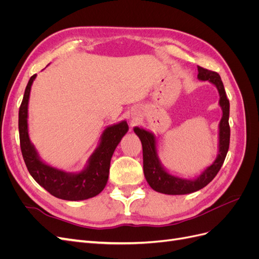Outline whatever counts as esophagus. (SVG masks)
I'll use <instances>...</instances> for the list:
<instances>
[{"mask_svg":"<svg viewBox=\"0 0 259 259\" xmlns=\"http://www.w3.org/2000/svg\"><path fill=\"white\" fill-rule=\"evenodd\" d=\"M137 121H138V117H137L136 115H133V116H132V123L134 124V123H136Z\"/></svg>","mask_w":259,"mask_h":259,"instance_id":"1","label":"esophagus"}]
</instances>
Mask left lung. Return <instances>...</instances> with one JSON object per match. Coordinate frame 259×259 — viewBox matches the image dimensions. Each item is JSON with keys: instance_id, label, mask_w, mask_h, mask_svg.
Instances as JSON below:
<instances>
[{"instance_id": "left-lung-1", "label": "left lung", "mask_w": 259, "mask_h": 259, "mask_svg": "<svg viewBox=\"0 0 259 259\" xmlns=\"http://www.w3.org/2000/svg\"><path fill=\"white\" fill-rule=\"evenodd\" d=\"M198 79L208 81L218 91V105L222 108V119L218 124V151L215 161L203 169L198 176L193 178H183L169 173L162 164L158 153V138L152 132L143 127H134L135 134L139 137L143 145L144 174L147 183L156 192L171 195L188 194L198 191L208 185L221 169L226 159L230 143L229 111L230 105L227 98L223 81L218 73L209 71L198 66Z\"/></svg>"}]
</instances>
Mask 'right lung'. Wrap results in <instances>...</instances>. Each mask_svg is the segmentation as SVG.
<instances>
[{"instance_id":"1","label":"right lung","mask_w":259,"mask_h":259,"mask_svg":"<svg viewBox=\"0 0 259 259\" xmlns=\"http://www.w3.org/2000/svg\"><path fill=\"white\" fill-rule=\"evenodd\" d=\"M36 74L30 77L19 108V138L21 153L30 175L54 197L68 201H82L96 197L105 189L113 152L121 139L128 132L123 120L107 126L99 138L98 146L90 155L83 169L66 171L44 162L31 143L28 127V106L31 86Z\"/></svg>"}]
</instances>
